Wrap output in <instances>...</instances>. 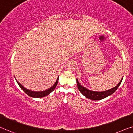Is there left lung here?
I'll return each mask as SVG.
<instances>
[{"mask_svg": "<svg viewBox=\"0 0 133 133\" xmlns=\"http://www.w3.org/2000/svg\"><path fill=\"white\" fill-rule=\"evenodd\" d=\"M122 80H123V78L122 80H120V82H119L118 85H117L115 87H114V88H112L111 89H110V90L104 91H101V92L94 91L88 90V89L86 88L85 87H84L82 86V85H80L77 79V87H78L79 91H80V93H81L83 95L85 96L87 98L90 99H91L93 101H97V100L102 99L105 98V97L109 96L112 95V94H113L114 92L117 90V89H118V87L120 86L121 83H122Z\"/></svg>", "mask_w": 133, "mask_h": 133, "instance_id": "left-lung-1", "label": "left lung"}]
</instances>
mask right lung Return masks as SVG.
Segmentation results:
<instances>
[{
    "label": "right lung",
    "mask_w": 133,
    "mask_h": 133,
    "mask_svg": "<svg viewBox=\"0 0 133 133\" xmlns=\"http://www.w3.org/2000/svg\"><path fill=\"white\" fill-rule=\"evenodd\" d=\"M58 79H59V77H58V78H57L55 83L51 87V88L48 89V90H46L43 91H34L28 90L27 88H24L23 85H21V84H20L19 82L17 81V80H16V82H17L18 85H19V86L20 87V88H21L23 91H24L25 92V93H26L28 96H29L32 97H43L46 96H48V95H50V94L55 90V88H56L57 84H58Z\"/></svg>",
    "instance_id": "obj_1"
}]
</instances>
